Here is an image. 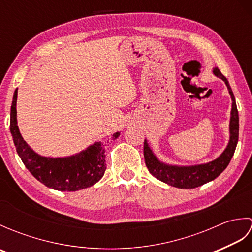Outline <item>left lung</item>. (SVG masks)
I'll return each mask as SVG.
<instances>
[{"instance_id": "8db88e82", "label": "left lung", "mask_w": 252, "mask_h": 252, "mask_svg": "<svg viewBox=\"0 0 252 252\" xmlns=\"http://www.w3.org/2000/svg\"><path fill=\"white\" fill-rule=\"evenodd\" d=\"M213 73L225 82L233 100L231 122H229L231 138H229L226 149L221 156L206 164L195 165V167H174V165H168L160 162L155 157L151 148L148 147L146 141L144 143V159H145L146 167L149 172L163 183L178 187V189H195V187L201 186L218 178L226 169L235 153V149H236L239 135V118L236 101H235L234 94L227 79L223 76L218 68L213 69Z\"/></svg>"}]
</instances>
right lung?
<instances>
[{"mask_svg": "<svg viewBox=\"0 0 252 252\" xmlns=\"http://www.w3.org/2000/svg\"><path fill=\"white\" fill-rule=\"evenodd\" d=\"M17 90L10 107V133L16 151L25 167L34 178L50 189L61 191H76L94 185L103 178L106 170L105 148L95 143L76 156L67 158H46L35 154L24 141L17 126ZM120 135H112V140Z\"/></svg>", "mask_w": 252, "mask_h": 252, "instance_id": "1", "label": "right lung"}]
</instances>
